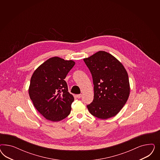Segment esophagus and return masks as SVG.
I'll return each instance as SVG.
<instances>
[{
  "instance_id": "esophagus-1",
  "label": "esophagus",
  "mask_w": 160,
  "mask_h": 160,
  "mask_svg": "<svg viewBox=\"0 0 160 160\" xmlns=\"http://www.w3.org/2000/svg\"><path fill=\"white\" fill-rule=\"evenodd\" d=\"M82 96V94H78V95H76V97L78 98H81Z\"/></svg>"
}]
</instances>
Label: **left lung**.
Listing matches in <instances>:
<instances>
[{
  "mask_svg": "<svg viewBox=\"0 0 160 160\" xmlns=\"http://www.w3.org/2000/svg\"><path fill=\"white\" fill-rule=\"evenodd\" d=\"M92 75L94 99L87 105L92 116L101 119L115 116L125 105L130 94L127 72L111 54L99 51L84 58Z\"/></svg>",
  "mask_w": 160,
  "mask_h": 160,
  "instance_id": "8db88e82",
  "label": "left lung"
}]
</instances>
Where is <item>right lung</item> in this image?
Segmentation results:
<instances>
[{"label": "right lung", "mask_w": 160, "mask_h": 160, "mask_svg": "<svg viewBox=\"0 0 160 160\" xmlns=\"http://www.w3.org/2000/svg\"><path fill=\"white\" fill-rule=\"evenodd\" d=\"M75 62L58 57L49 58L33 74L29 96L37 110L47 120H62L70 114L73 95L64 80Z\"/></svg>", "instance_id": "obj_1"}]
</instances>
